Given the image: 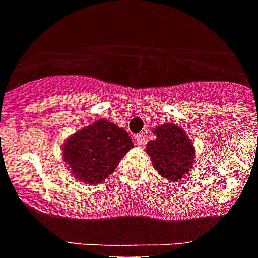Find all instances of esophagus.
Instances as JSON below:
<instances>
[{"label": "esophagus", "mask_w": 258, "mask_h": 258, "mask_svg": "<svg viewBox=\"0 0 258 258\" xmlns=\"http://www.w3.org/2000/svg\"><path fill=\"white\" fill-rule=\"evenodd\" d=\"M135 143L138 144V146H143V144L146 143V138H144V135H143V134H138L135 138Z\"/></svg>", "instance_id": "esophagus-1"}]
</instances>
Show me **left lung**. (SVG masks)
<instances>
[{
  "mask_svg": "<svg viewBox=\"0 0 258 258\" xmlns=\"http://www.w3.org/2000/svg\"><path fill=\"white\" fill-rule=\"evenodd\" d=\"M155 140L147 144V153L160 176L178 182L189 173L194 162V146L186 136L185 130L174 123L157 125Z\"/></svg>",
  "mask_w": 258,
  "mask_h": 258,
  "instance_id": "8db88e82",
  "label": "left lung"
}]
</instances>
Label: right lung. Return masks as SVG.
Here are the masks:
<instances>
[{"instance_id": "add662e5", "label": "right lung", "mask_w": 258, "mask_h": 258, "mask_svg": "<svg viewBox=\"0 0 258 258\" xmlns=\"http://www.w3.org/2000/svg\"><path fill=\"white\" fill-rule=\"evenodd\" d=\"M133 148L124 128L99 119L69 136L62 146V157L75 178L89 185L107 178Z\"/></svg>"}]
</instances>
